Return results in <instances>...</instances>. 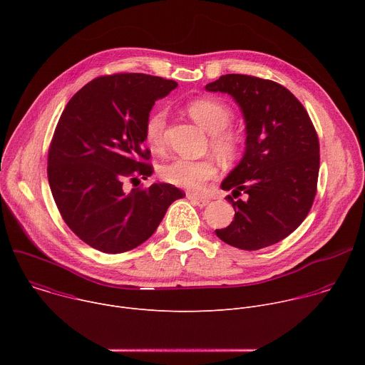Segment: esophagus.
Returning a JSON list of instances; mask_svg holds the SVG:
<instances>
[{
  "label": "esophagus",
  "instance_id": "esophagus-1",
  "mask_svg": "<svg viewBox=\"0 0 365 365\" xmlns=\"http://www.w3.org/2000/svg\"><path fill=\"white\" fill-rule=\"evenodd\" d=\"M187 199L193 203V205H196V206H206L207 203H210V199L207 197H203V196H196V195H192V193H187Z\"/></svg>",
  "mask_w": 365,
  "mask_h": 365
}]
</instances>
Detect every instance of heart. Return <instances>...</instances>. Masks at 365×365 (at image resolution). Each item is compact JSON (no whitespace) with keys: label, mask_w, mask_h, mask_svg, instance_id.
I'll list each match as a JSON object with an SVG mask.
<instances>
[{"label":"heart","mask_w":365,"mask_h":365,"mask_svg":"<svg viewBox=\"0 0 365 365\" xmlns=\"http://www.w3.org/2000/svg\"><path fill=\"white\" fill-rule=\"evenodd\" d=\"M186 110L189 115L207 133L211 134V148L222 160H234L242 144V137L228 128L232 123L234 113L227 102L218 98H197L190 101ZM168 114L163 108L153 110L144 123V138L154 150L165 147V131ZM217 176V166L211 159L189 160L175 159L160 168V178L175 186L189 190H199L203 185Z\"/></svg>","instance_id":"heart-1"}]
</instances>
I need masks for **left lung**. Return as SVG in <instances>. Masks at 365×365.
Segmentation results:
<instances>
[{"label": "left lung", "mask_w": 365, "mask_h": 365, "mask_svg": "<svg viewBox=\"0 0 365 365\" xmlns=\"http://www.w3.org/2000/svg\"><path fill=\"white\" fill-rule=\"evenodd\" d=\"M230 93L247 130L245 154L222 182L234 200V221L217 235L227 244L254 251L290 235L314 205L319 175V140L300 101L283 85L230 73L206 85Z\"/></svg>", "instance_id": "obj_1"}]
</instances>
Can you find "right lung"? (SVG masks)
<instances>
[{
    "instance_id": "right-lung-1",
    "label": "right lung",
    "mask_w": 365,
    "mask_h": 365,
    "mask_svg": "<svg viewBox=\"0 0 365 365\" xmlns=\"http://www.w3.org/2000/svg\"><path fill=\"white\" fill-rule=\"evenodd\" d=\"M178 83L144 73L92 79L68 102L47 155L51 195L66 225L88 245L108 254L148 240L168 207L185 193L169 183L124 190V179L153 173L143 147L154 102Z\"/></svg>"
}]
</instances>
